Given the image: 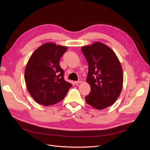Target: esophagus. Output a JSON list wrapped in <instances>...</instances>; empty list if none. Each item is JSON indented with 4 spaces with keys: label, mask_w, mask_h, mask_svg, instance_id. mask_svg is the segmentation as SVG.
Here are the masks:
<instances>
[{
    "label": "esophagus",
    "mask_w": 150,
    "mask_h": 150,
    "mask_svg": "<svg viewBox=\"0 0 150 150\" xmlns=\"http://www.w3.org/2000/svg\"><path fill=\"white\" fill-rule=\"evenodd\" d=\"M81 82H82V79H81V78H79L78 81H75V84H78L79 83H81Z\"/></svg>",
    "instance_id": "34e87169"
}]
</instances>
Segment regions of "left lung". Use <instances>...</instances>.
I'll return each instance as SVG.
<instances>
[{
  "label": "left lung",
  "mask_w": 150,
  "mask_h": 150,
  "mask_svg": "<svg viewBox=\"0 0 150 150\" xmlns=\"http://www.w3.org/2000/svg\"><path fill=\"white\" fill-rule=\"evenodd\" d=\"M88 63L86 81L91 91L85 100L98 110L111 106L120 96L123 74L118 58L106 45L96 42L81 47Z\"/></svg>",
  "instance_id": "obj_1"
}]
</instances>
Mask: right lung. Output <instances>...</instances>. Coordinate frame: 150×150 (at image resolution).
Here are the masks:
<instances>
[{
    "mask_svg": "<svg viewBox=\"0 0 150 150\" xmlns=\"http://www.w3.org/2000/svg\"><path fill=\"white\" fill-rule=\"evenodd\" d=\"M67 47L47 42L32 54L25 69L27 88L35 102L44 106L62 101L72 86L64 79L59 61Z\"/></svg>",
    "mask_w": 150,
    "mask_h": 150,
    "instance_id": "add662e5",
    "label": "right lung"
}]
</instances>
